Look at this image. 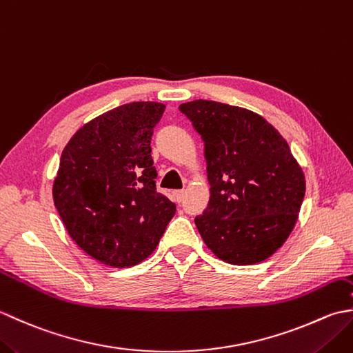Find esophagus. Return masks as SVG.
Wrapping results in <instances>:
<instances>
[{"instance_id": "1", "label": "esophagus", "mask_w": 353, "mask_h": 353, "mask_svg": "<svg viewBox=\"0 0 353 353\" xmlns=\"http://www.w3.org/2000/svg\"><path fill=\"white\" fill-rule=\"evenodd\" d=\"M185 199V191H174V200L177 201V203H181V201H183Z\"/></svg>"}]
</instances>
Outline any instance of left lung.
<instances>
[{
  "label": "left lung",
  "instance_id": "left-lung-1",
  "mask_svg": "<svg viewBox=\"0 0 353 353\" xmlns=\"http://www.w3.org/2000/svg\"><path fill=\"white\" fill-rule=\"evenodd\" d=\"M205 142L211 199L196 226L208 249L252 265L281 249L296 226L305 174L288 142L265 118L211 100L179 106Z\"/></svg>",
  "mask_w": 353,
  "mask_h": 353
}]
</instances>
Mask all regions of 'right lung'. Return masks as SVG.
Masks as SVG:
<instances>
[{
  "instance_id": "right-lung-1",
  "label": "right lung",
  "mask_w": 353,
  "mask_h": 353,
  "mask_svg": "<svg viewBox=\"0 0 353 353\" xmlns=\"http://www.w3.org/2000/svg\"><path fill=\"white\" fill-rule=\"evenodd\" d=\"M165 104L133 101L91 119L65 145L52 200L72 241L104 265L153 253L176 205L156 192L153 129Z\"/></svg>"
}]
</instances>
